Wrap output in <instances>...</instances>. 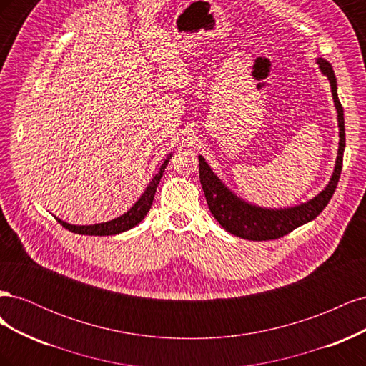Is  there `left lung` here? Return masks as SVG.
<instances>
[{"label":"left lung","mask_w":366,"mask_h":366,"mask_svg":"<svg viewBox=\"0 0 366 366\" xmlns=\"http://www.w3.org/2000/svg\"><path fill=\"white\" fill-rule=\"evenodd\" d=\"M320 71L330 81L331 94L337 112L339 125V149L335 164V171L328 184L312 200L302 204L281 209H269L257 204H250L242 200L237 194L219 180V177L212 171L203 156H198L200 162V182L204 191L206 202L210 214L226 229L229 234L250 239V241H267L281 238L290 234L296 227L313 221L328 204L333 197L342 171L343 151H345V122H343V108L337 96V82L331 64L322 58L316 59Z\"/></svg>","instance_id":"1"}]
</instances>
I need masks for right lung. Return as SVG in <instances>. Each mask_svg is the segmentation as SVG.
<instances>
[{
  "instance_id": "1",
  "label": "right lung",
  "mask_w": 366,
  "mask_h": 366,
  "mask_svg": "<svg viewBox=\"0 0 366 366\" xmlns=\"http://www.w3.org/2000/svg\"><path fill=\"white\" fill-rule=\"evenodd\" d=\"M171 157H172V152L169 154L168 159H166L162 163L159 172L152 177L149 184L147 186V189L143 191V194L140 195L139 200L134 204H132V207L124 215H120L114 219H109V221H107V223H97V224H90V226L70 224V223H65V221H62L58 217H54V218H56L58 223L62 224L65 229H69L70 232H73V234H79V235L108 237V235H117V234H122V232L136 227L149 212V209L152 206L154 195H156V191H157V186L160 183V179L163 177L164 168L168 166V162H169Z\"/></svg>"
}]
</instances>
